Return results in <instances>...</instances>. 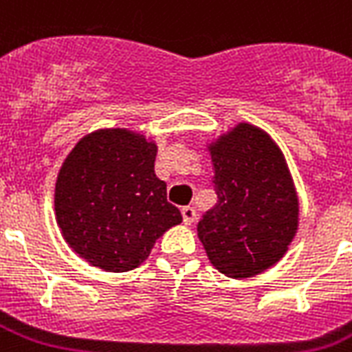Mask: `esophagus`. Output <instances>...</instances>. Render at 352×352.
Wrapping results in <instances>:
<instances>
[{
    "label": "esophagus",
    "instance_id": "1",
    "mask_svg": "<svg viewBox=\"0 0 352 352\" xmlns=\"http://www.w3.org/2000/svg\"><path fill=\"white\" fill-rule=\"evenodd\" d=\"M182 219H184V225H193L195 219H197V212L193 206H184L182 208Z\"/></svg>",
    "mask_w": 352,
    "mask_h": 352
}]
</instances>
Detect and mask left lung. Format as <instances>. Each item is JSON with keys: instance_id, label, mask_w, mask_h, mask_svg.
Masks as SVG:
<instances>
[{"instance_id": "obj_1", "label": "left lung", "mask_w": 352, "mask_h": 352, "mask_svg": "<svg viewBox=\"0 0 352 352\" xmlns=\"http://www.w3.org/2000/svg\"><path fill=\"white\" fill-rule=\"evenodd\" d=\"M206 148L217 204L199 221V241L221 274L252 278L274 267L298 232L294 181L278 144L248 122H239Z\"/></svg>"}]
</instances>
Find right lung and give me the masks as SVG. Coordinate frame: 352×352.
I'll use <instances>...</instances> for the list:
<instances>
[{"label": "right lung", "instance_id": "right-lung-1", "mask_svg": "<svg viewBox=\"0 0 352 352\" xmlns=\"http://www.w3.org/2000/svg\"><path fill=\"white\" fill-rule=\"evenodd\" d=\"M157 144L126 127L80 138L58 171L54 212L62 237L106 272L142 265L155 241L182 223L155 175Z\"/></svg>", "mask_w": 352, "mask_h": 352}]
</instances>
